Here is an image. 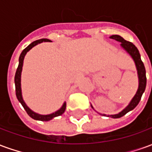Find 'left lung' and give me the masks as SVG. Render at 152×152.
Here are the masks:
<instances>
[{"label":"left lung","mask_w":152,"mask_h":152,"mask_svg":"<svg viewBox=\"0 0 152 152\" xmlns=\"http://www.w3.org/2000/svg\"><path fill=\"white\" fill-rule=\"evenodd\" d=\"M110 38L114 39V40H117L121 42V45L122 48H124V50L127 51L128 53H129L131 57L134 58L136 66H137V75H138V79H139V86H138V89H137L136 94L134 97V99H132V101L128 105L126 108H124L121 112H120L119 114L116 115H112L110 116H112V118H120L121 116H123L124 115L126 114L127 112H129L131 110H133L136 107V106L139 103L142 98V94L145 91L146 89V86H147V77H146V69H145V66L142 63V61L141 59L140 53L139 51L137 49V47L134 45V44L129 41L125 40L123 37H121V36H118V35H113L112 37H110Z\"/></svg>","instance_id":"8db88e82"}]
</instances>
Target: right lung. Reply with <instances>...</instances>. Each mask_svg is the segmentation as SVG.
<instances>
[{"label": "right lung", "mask_w": 152, "mask_h": 152, "mask_svg": "<svg viewBox=\"0 0 152 152\" xmlns=\"http://www.w3.org/2000/svg\"><path fill=\"white\" fill-rule=\"evenodd\" d=\"M43 41H50L48 39H40V40H37L33 41L32 43H31L28 47H26L24 50H23V52L19 56V63H18V68L16 71L15 76V92H16V96H17V99L19 102H21V104L23 107V108L25 109V111L27 112L29 116H31L32 119L34 120H38V121H50L51 119H53V117H56L58 115H61L63 114V112H65V109H66V102L63 103V107L54 113H52L50 115H39L37 113H35L34 112H32L31 109L28 107V106L26 105V103L23 99L22 97V92H21V72H22V67H23V59H24V57L26 55V53L28 51L31 50V48L35 46L36 45H37L39 43H41Z\"/></svg>", "instance_id": "obj_1"}]
</instances>
